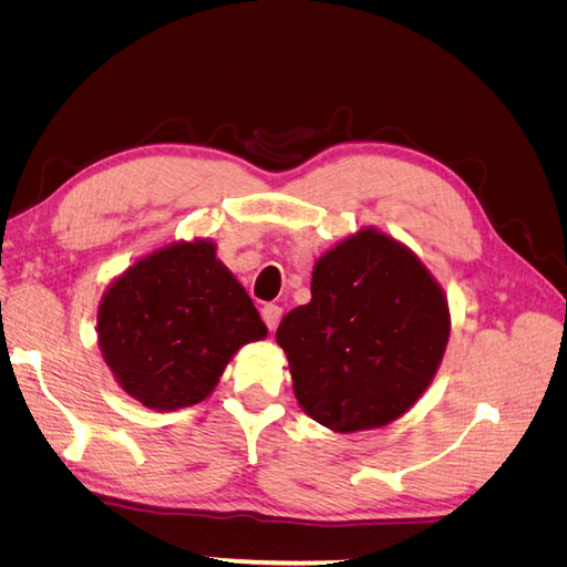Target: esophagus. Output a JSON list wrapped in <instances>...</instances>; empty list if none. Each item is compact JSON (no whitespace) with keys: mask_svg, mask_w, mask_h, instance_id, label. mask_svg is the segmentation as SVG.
Returning <instances> with one entry per match:
<instances>
[{"mask_svg":"<svg viewBox=\"0 0 567 567\" xmlns=\"http://www.w3.org/2000/svg\"><path fill=\"white\" fill-rule=\"evenodd\" d=\"M262 319L267 323V329L274 331L279 326V321H281V307L279 305H265L262 307Z\"/></svg>","mask_w":567,"mask_h":567,"instance_id":"1","label":"esophagus"}]
</instances>
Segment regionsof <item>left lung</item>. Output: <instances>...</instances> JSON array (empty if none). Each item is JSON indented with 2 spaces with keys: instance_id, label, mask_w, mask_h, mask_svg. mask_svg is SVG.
Instances as JSON below:
<instances>
[{
  "instance_id": "8db88e82",
  "label": "left lung",
  "mask_w": 567,
  "mask_h": 567,
  "mask_svg": "<svg viewBox=\"0 0 567 567\" xmlns=\"http://www.w3.org/2000/svg\"><path fill=\"white\" fill-rule=\"evenodd\" d=\"M447 340L442 288L414 252L375 229L319 257L312 300L277 329L300 406L336 433L400 419L431 385Z\"/></svg>"
}]
</instances>
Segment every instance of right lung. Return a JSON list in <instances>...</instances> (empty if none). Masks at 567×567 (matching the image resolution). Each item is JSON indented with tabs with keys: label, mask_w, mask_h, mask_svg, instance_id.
I'll return each instance as SVG.
<instances>
[{
	"label": "right lung",
	"mask_w": 567,
	"mask_h": 567,
	"mask_svg": "<svg viewBox=\"0 0 567 567\" xmlns=\"http://www.w3.org/2000/svg\"><path fill=\"white\" fill-rule=\"evenodd\" d=\"M96 326L120 388L158 411L203 402L236 350L267 336L210 241H179L134 262L101 298Z\"/></svg>",
	"instance_id": "obj_1"
}]
</instances>
